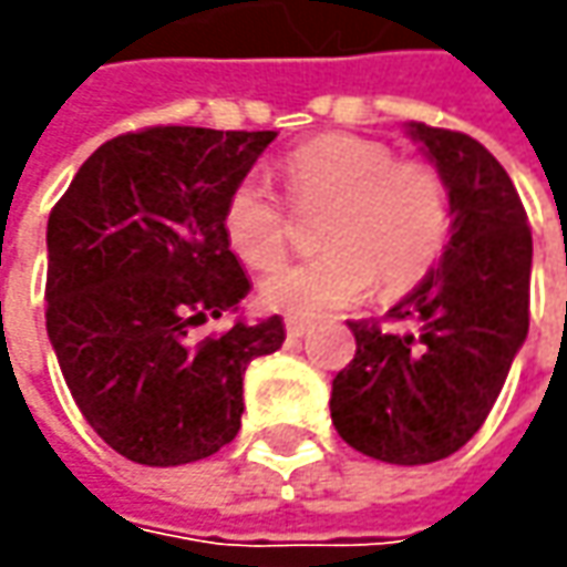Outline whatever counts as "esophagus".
Returning <instances> with one entry per match:
<instances>
[{
  "label": "esophagus",
  "mask_w": 567,
  "mask_h": 567,
  "mask_svg": "<svg viewBox=\"0 0 567 567\" xmlns=\"http://www.w3.org/2000/svg\"><path fill=\"white\" fill-rule=\"evenodd\" d=\"M312 331V321H302V318H287V334L290 338H306Z\"/></svg>",
  "instance_id": "34e87169"
}]
</instances>
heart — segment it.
Returning a JSON list of instances; mask_svg holds the SVG:
<instances>
[{
  "label": "heart",
  "mask_w": 567,
  "mask_h": 567,
  "mask_svg": "<svg viewBox=\"0 0 567 567\" xmlns=\"http://www.w3.org/2000/svg\"><path fill=\"white\" fill-rule=\"evenodd\" d=\"M299 207H328L309 261H287L261 277V302L293 318H318L369 293H403L435 268L451 236V198L439 169L398 161L384 142L318 135L284 161ZM224 236L249 268H268L287 249V214L274 188L246 176L224 205Z\"/></svg>",
  "instance_id": "b5f03b06"
}]
</instances>
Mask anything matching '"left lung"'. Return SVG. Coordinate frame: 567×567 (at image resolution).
<instances>
[{
  "label": "left lung",
  "mask_w": 567,
  "mask_h": 567,
  "mask_svg": "<svg viewBox=\"0 0 567 567\" xmlns=\"http://www.w3.org/2000/svg\"><path fill=\"white\" fill-rule=\"evenodd\" d=\"M445 179L451 239L439 265L391 306L413 331L350 321L357 357L331 384V420L384 464H432L486 423L530 328L534 239L512 176L464 132L406 122Z\"/></svg>",
  "instance_id": "1"
}]
</instances>
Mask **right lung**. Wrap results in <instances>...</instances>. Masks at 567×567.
I'll use <instances>...</instances> for the list:
<instances>
[{"mask_svg":"<svg viewBox=\"0 0 567 567\" xmlns=\"http://www.w3.org/2000/svg\"><path fill=\"white\" fill-rule=\"evenodd\" d=\"M274 138L192 125L120 135L50 214L47 334L84 420L135 464L179 467L229 445L246 365L287 338L280 316L188 338L249 296L224 205Z\"/></svg>","mask_w":567,"mask_h":567,"instance_id":"add662e5","label":"right lung"}]
</instances>
